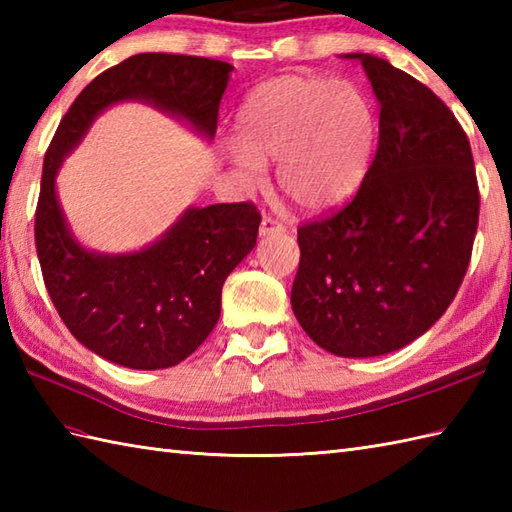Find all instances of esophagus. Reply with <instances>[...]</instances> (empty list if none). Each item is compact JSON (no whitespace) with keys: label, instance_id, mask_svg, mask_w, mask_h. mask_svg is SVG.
<instances>
[{"label":"esophagus","instance_id":"1","mask_svg":"<svg viewBox=\"0 0 512 512\" xmlns=\"http://www.w3.org/2000/svg\"><path fill=\"white\" fill-rule=\"evenodd\" d=\"M284 231H286V226L281 224V222H277L275 217H268V215H264L262 224H259V235H262V237L279 235V233H284Z\"/></svg>","mask_w":512,"mask_h":512}]
</instances>
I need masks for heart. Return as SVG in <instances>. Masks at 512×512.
<instances>
[{"mask_svg":"<svg viewBox=\"0 0 512 512\" xmlns=\"http://www.w3.org/2000/svg\"><path fill=\"white\" fill-rule=\"evenodd\" d=\"M378 134L376 112L350 81L284 74L248 94L237 114L233 169L262 187L277 162L279 189L303 211H328L361 187Z\"/></svg>","mask_w":512,"mask_h":512,"instance_id":"obj_1","label":"heart"}]
</instances>
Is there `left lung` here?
Listing matches in <instances>:
<instances>
[{"label": "left lung", "mask_w": 512, "mask_h": 512, "mask_svg": "<svg viewBox=\"0 0 512 512\" xmlns=\"http://www.w3.org/2000/svg\"><path fill=\"white\" fill-rule=\"evenodd\" d=\"M378 149L343 209L301 224L292 312L323 350L389 354L416 341L458 295L480 220L469 138L427 85L372 54Z\"/></svg>", "instance_id": "obj_1"}]
</instances>
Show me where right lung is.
I'll list each match as a JSON object with an SVG mask.
<instances>
[{"label":"right lung","mask_w":512,"mask_h":512,"mask_svg":"<svg viewBox=\"0 0 512 512\" xmlns=\"http://www.w3.org/2000/svg\"><path fill=\"white\" fill-rule=\"evenodd\" d=\"M231 70L187 54H134L76 96L43 158L35 213L43 281L74 339L116 365L173 367L198 350L220 319L226 277L257 242L262 215L253 202L187 209L151 246L103 255L72 237L54 178L94 118L121 101L156 105L213 138Z\"/></svg>","instance_id":"right-lung-1"}]
</instances>
